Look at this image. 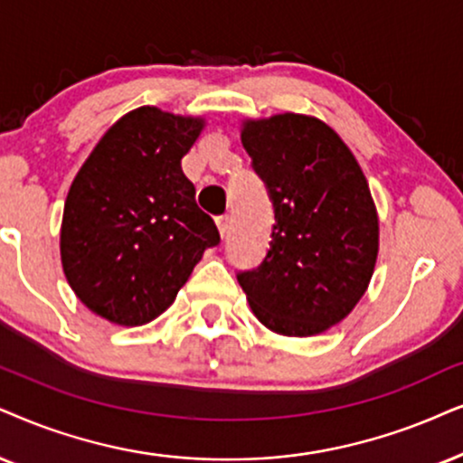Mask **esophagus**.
<instances>
[{
	"mask_svg": "<svg viewBox=\"0 0 463 463\" xmlns=\"http://www.w3.org/2000/svg\"><path fill=\"white\" fill-rule=\"evenodd\" d=\"M215 224H218L220 235L226 237L228 235V228H231V218H228V215H218V218H215Z\"/></svg>",
	"mask_w": 463,
	"mask_h": 463,
	"instance_id": "obj_1",
	"label": "esophagus"
}]
</instances>
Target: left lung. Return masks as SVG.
<instances>
[{
    "label": "left lung",
    "mask_w": 463,
    "mask_h": 463,
    "mask_svg": "<svg viewBox=\"0 0 463 463\" xmlns=\"http://www.w3.org/2000/svg\"><path fill=\"white\" fill-rule=\"evenodd\" d=\"M241 143L265 181L275 224L265 260L237 279L251 312L288 337L323 333L365 295L378 213L353 151L316 117L248 119Z\"/></svg>",
    "instance_id": "8db88e82"
}]
</instances>
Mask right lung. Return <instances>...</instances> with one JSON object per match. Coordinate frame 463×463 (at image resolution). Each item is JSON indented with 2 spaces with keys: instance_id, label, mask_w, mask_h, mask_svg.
<instances>
[{
  "instance_id": "obj_1",
  "label": "right lung",
  "mask_w": 463,
  "mask_h": 463,
  "mask_svg": "<svg viewBox=\"0 0 463 463\" xmlns=\"http://www.w3.org/2000/svg\"><path fill=\"white\" fill-rule=\"evenodd\" d=\"M201 117L140 107L100 138L70 185L61 220L68 284L93 314L121 326L157 318L220 243L181 171Z\"/></svg>"
}]
</instances>
